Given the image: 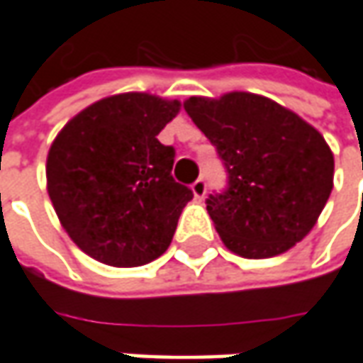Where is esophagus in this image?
I'll return each mask as SVG.
<instances>
[{"label":"esophagus","instance_id":"1","mask_svg":"<svg viewBox=\"0 0 363 363\" xmlns=\"http://www.w3.org/2000/svg\"><path fill=\"white\" fill-rule=\"evenodd\" d=\"M191 189H193V194L196 196V199H203L206 193V181L205 179H196Z\"/></svg>","mask_w":363,"mask_h":363}]
</instances>
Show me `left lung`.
I'll return each instance as SVG.
<instances>
[{"mask_svg": "<svg viewBox=\"0 0 363 363\" xmlns=\"http://www.w3.org/2000/svg\"><path fill=\"white\" fill-rule=\"evenodd\" d=\"M184 110L227 172V186L206 199L223 243L247 259L299 243L333 189V155L323 136L291 110L249 92L193 96Z\"/></svg>", "mask_w": 363, "mask_h": 363, "instance_id": "left-lung-1", "label": "left lung"}]
</instances>
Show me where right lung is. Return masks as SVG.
Listing matches in <instances>:
<instances>
[{"instance_id": "1", "label": "right lung", "mask_w": 363, "mask_h": 363, "mask_svg": "<svg viewBox=\"0 0 363 363\" xmlns=\"http://www.w3.org/2000/svg\"><path fill=\"white\" fill-rule=\"evenodd\" d=\"M179 102L104 98L72 118L50 148L45 177L57 219L84 253L138 267L169 249L193 191L172 179L177 150L158 140Z\"/></svg>"}]
</instances>
